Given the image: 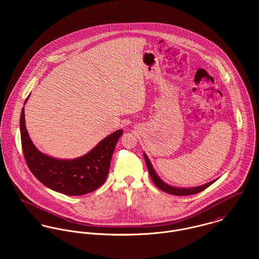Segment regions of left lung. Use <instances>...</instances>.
I'll return each instance as SVG.
<instances>
[{"mask_svg":"<svg viewBox=\"0 0 259 259\" xmlns=\"http://www.w3.org/2000/svg\"><path fill=\"white\" fill-rule=\"evenodd\" d=\"M144 157L147 163V167H148V172L150 176L151 181L153 182V184L156 185L160 190L169 193V194H174V195H190V194H195L198 193L200 191H202L203 189H205L206 187H208L209 185H212L214 182H217V180L209 182L205 185H199V186H194V187H178V186H174V185H167L166 183H164L156 174V171L154 170L149 158L147 155L146 152H144Z\"/></svg>","mask_w":259,"mask_h":259,"instance_id":"left-lung-1","label":"left lung"}]
</instances>
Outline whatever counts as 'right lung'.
<instances>
[{
  "label": "right lung",
  "instance_id": "1",
  "mask_svg": "<svg viewBox=\"0 0 259 259\" xmlns=\"http://www.w3.org/2000/svg\"><path fill=\"white\" fill-rule=\"evenodd\" d=\"M20 131L24 156L32 174L50 189L72 196L87 194L104 185L113 150L123 134L121 128L117 130L85 154L67 159L51 156L36 148L26 127L25 108L21 112Z\"/></svg>",
  "mask_w": 259,
  "mask_h": 259
}]
</instances>
